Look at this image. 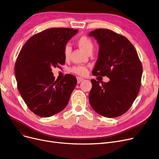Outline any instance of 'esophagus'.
I'll list each match as a JSON object with an SVG mask.
<instances>
[{"mask_svg": "<svg viewBox=\"0 0 159 159\" xmlns=\"http://www.w3.org/2000/svg\"><path fill=\"white\" fill-rule=\"evenodd\" d=\"M83 80H84V79L81 78H80V77H78V78H77V82H78V84L81 83Z\"/></svg>", "mask_w": 159, "mask_h": 159, "instance_id": "1", "label": "esophagus"}]
</instances>
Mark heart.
<instances>
[{
    "mask_svg": "<svg viewBox=\"0 0 159 159\" xmlns=\"http://www.w3.org/2000/svg\"><path fill=\"white\" fill-rule=\"evenodd\" d=\"M77 43H78V46L82 48L85 52H86L88 54L91 53L93 51L94 44L92 40L90 38L86 36H80L78 40H77ZM71 53V47L69 44H67L64 48V55L66 60L69 59ZM71 72L73 73L79 75H84L86 73H87V68L84 66H74V68L71 69Z\"/></svg>",
    "mask_w": 159,
    "mask_h": 159,
    "instance_id": "b5f03b06",
    "label": "heart"
}]
</instances>
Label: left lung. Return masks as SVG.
<instances>
[{"instance_id": "left-lung-1", "label": "left lung", "mask_w": 159, "mask_h": 159, "mask_svg": "<svg viewBox=\"0 0 159 159\" xmlns=\"http://www.w3.org/2000/svg\"><path fill=\"white\" fill-rule=\"evenodd\" d=\"M99 44V56L92 74L107 76L108 82L91 80L89 100L91 107L102 116H120L131 107L141 85L143 66L137 52L126 37L109 29L89 33Z\"/></svg>"}]
</instances>
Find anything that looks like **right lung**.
Wrapping results in <instances>:
<instances>
[{
  "mask_svg": "<svg viewBox=\"0 0 159 159\" xmlns=\"http://www.w3.org/2000/svg\"><path fill=\"white\" fill-rule=\"evenodd\" d=\"M78 30L52 28L36 34L27 40L15 64L17 87L32 112L51 117L68 105L77 84L75 77L66 74L55 80L52 69L65 64L64 48Z\"/></svg>",
  "mask_w": 159,
  "mask_h": 159,
  "instance_id": "obj_1",
  "label": "right lung"
}]
</instances>
